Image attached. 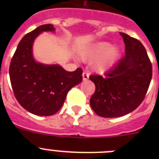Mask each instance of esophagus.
Instances as JSON below:
<instances>
[{
	"instance_id": "34e87169",
	"label": "esophagus",
	"mask_w": 159,
	"mask_h": 159,
	"mask_svg": "<svg viewBox=\"0 0 159 159\" xmlns=\"http://www.w3.org/2000/svg\"><path fill=\"white\" fill-rule=\"evenodd\" d=\"M88 78H89V73L88 71H84L83 72V80H88Z\"/></svg>"
}]
</instances>
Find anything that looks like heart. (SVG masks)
I'll return each instance as SVG.
<instances>
[{
  "mask_svg": "<svg viewBox=\"0 0 159 159\" xmlns=\"http://www.w3.org/2000/svg\"><path fill=\"white\" fill-rule=\"evenodd\" d=\"M119 54V49L112 48L111 43L99 42L84 50L82 57L84 60H88L97 59L95 62V67L99 71H104L113 66Z\"/></svg>",
  "mask_w": 159,
  "mask_h": 159,
  "instance_id": "heart-1",
  "label": "heart"
}]
</instances>
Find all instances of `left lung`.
Here are the masks:
<instances>
[{
  "mask_svg": "<svg viewBox=\"0 0 159 159\" xmlns=\"http://www.w3.org/2000/svg\"><path fill=\"white\" fill-rule=\"evenodd\" d=\"M120 35L126 55L104 76L89 77L95 85L90 104L101 117H120L135 110L145 99L152 78V64L143 43L126 33Z\"/></svg>",
  "mask_w": 159,
  "mask_h": 159,
  "instance_id": "obj_1",
  "label": "left lung"
}]
</instances>
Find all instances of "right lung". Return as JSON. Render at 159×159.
I'll list each match as a JSON object with an SVG mask.
<instances>
[{
	"instance_id": "add662e5",
	"label": "right lung",
	"mask_w": 159,
	"mask_h": 159,
	"mask_svg": "<svg viewBox=\"0 0 159 159\" xmlns=\"http://www.w3.org/2000/svg\"><path fill=\"white\" fill-rule=\"evenodd\" d=\"M43 25L25 35L11 60L9 77L16 100L36 116H52L64 104L67 92L82 81L83 70L67 71L60 66L36 63L32 57V43L43 31H54Z\"/></svg>"
}]
</instances>
